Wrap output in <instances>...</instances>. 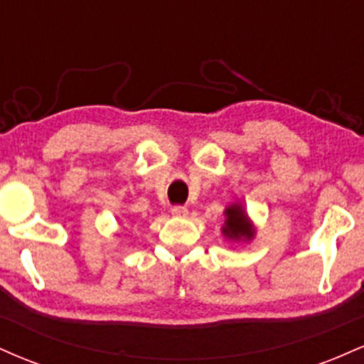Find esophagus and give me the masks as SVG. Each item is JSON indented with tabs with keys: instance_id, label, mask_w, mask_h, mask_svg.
Listing matches in <instances>:
<instances>
[{
	"instance_id": "obj_1",
	"label": "esophagus",
	"mask_w": 364,
	"mask_h": 364,
	"mask_svg": "<svg viewBox=\"0 0 364 364\" xmlns=\"http://www.w3.org/2000/svg\"><path fill=\"white\" fill-rule=\"evenodd\" d=\"M171 214L174 217H186L188 215V208L186 207H181V205H176L171 208Z\"/></svg>"
}]
</instances>
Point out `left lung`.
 Segmentation results:
<instances>
[{
  "instance_id": "left-lung-1",
  "label": "left lung",
  "mask_w": 364,
  "mask_h": 364,
  "mask_svg": "<svg viewBox=\"0 0 364 364\" xmlns=\"http://www.w3.org/2000/svg\"><path fill=\"white\" fill-rule=\"evenodd\" d=\"M224 217L225 220L220 228V232L225 240L235 241V243H250L257 235V228L241 202H235L225 207Z\"/></svg>"
}]
</instances>
